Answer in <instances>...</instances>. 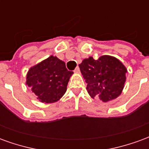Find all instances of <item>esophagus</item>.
Masks as SVG:
<instances>
[{"label":"esophagus","instance_id":"obj_1","mask_svg":"<svg viewBox=\"0 0 149 149\" xmlns=\"http://www.w3.org/2000/svg\"><path fill=\"white\" fill-rule=\"evenodd\" d=\"M74 72H76V73H80V72H81V71H80V68H79V67H77V68H75Z\"/></svg>","mask_w":149,"mask_h":149}]
</instances>
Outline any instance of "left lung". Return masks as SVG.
Masks as SVG:
<instances>
[{
    "label": "left lung",
    "mask_w": 149,
    "mask_h": 149,
    "mask_svg": "<svg viewBox=\"0 0 149 149\" xmlns=\"http://www.w3.org/2000/svg\"><path fill=\"white\" fill-rule=\"evenodd\" d=\"M79 67L92 98L98 97L103 102H108L121 94L128 71L117 58L104 55L94 60L89 56L84 59Z\"/></svg>",
    "instance_id": "obj_1"
}]
</instances>
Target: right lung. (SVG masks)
Instances as JSON below:
<instances>
[{
  "label": "right lung",
  "instance_id": "1",
  "mask_svg": "<svg viewBox=\"0 0 149 149\" xmlns=\"http://www.w3.org/2000/svg\"><path fill=\"white\" fill-rule=\"evenodd\" d=\"M72 74L73 72L66 68L65 62L50 56L29 68L26 84L40 102L54 103L64 96Z\"/></svg>",
  "mask_w": 149,
  "mask_h": 149
}]
</instances>
